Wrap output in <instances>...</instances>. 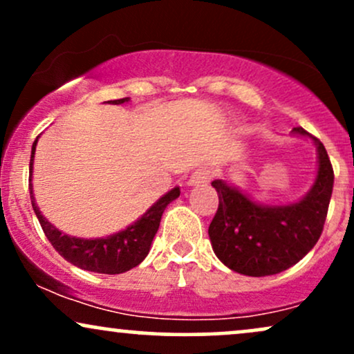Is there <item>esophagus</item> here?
Here are the masks:
<instances>
[{"mask_svg": "<svg viewBox=\"0 0 354 354\" xmlns=\"http://www.w3.org/2000/svg\"><path fill=\"white\" fill-rule=\"evenodd\" d=\"M211 180V171L208 168H198L194 169L193 174L189 176L188 185L189 186H205L208 185Z\"/></svg>", "mask_w": 354, "mask_h": 354, "instance_id": "1", "label": "esophagus"}]
</instances>
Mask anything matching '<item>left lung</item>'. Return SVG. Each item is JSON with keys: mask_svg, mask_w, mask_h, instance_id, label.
Returning a JSON list of instances; mask_svg holds the SVG:
<instances>
[{"mask_svg": "<svg viewBox=\"0 0 354 354\" xmlns=\"http://www.w3.org/2000/svg\"><path fill=\"white\" fill-rule=\"evenodd\" d=\"M298 135H308L295 128ZM318 176L301 201L288 206L256 205L225 181H213L218 209L209 225L214 253L226 266L246 276H271L288 270L318 243L326 221L335 173L318 138Z\"/></svg>", "mask_w": 354, "mask_h": 354, "instance_id": "8db88e82", "label": "left lung"}]
</instances>
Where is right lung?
Returning a JSON list of instances; mask_svg holds the SVG:
<instances>
[{
  "label": "right lung",
  "mask_w": 354,
  "mask_h": 354,
  "mask_svg": "<svg viewBox=\"0 0 354 354\" xmlns=\"http://www.w3.org/2000/svg\"><path fill=\"white\" fill-rule=\"evenodd\" d=\"M128 101V98L113 100V104H121ZM36 141L31 148V160H30V174L33 173V158H35ZM31 180V176H30ZM30 196L31 205L38 218L39 225L46 234L48 241L51 243L58 253L63 256L71 265L81 268V270L93 271V273L103 274H120L124 271H129L131 268L140 265L149 253V246L160 228L161 214L166 206L173 200L180 196V188H174L166 193L163 198H160L146 213L141 216L135 225L120 231L108 238L100 239H81L73 238L68 234H63L59 230H56L51 223H48L46 218L39 213V208L36 206L33 198V188L30 185Z\"/></svg>",
  "instance_id": "1"
}]
</instances>
